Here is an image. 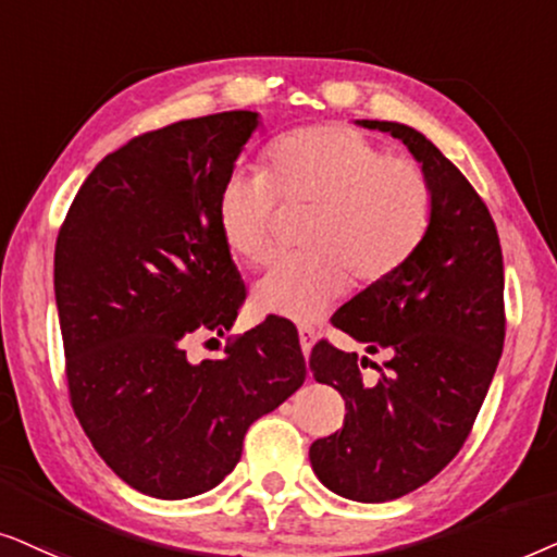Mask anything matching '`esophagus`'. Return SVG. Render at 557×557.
<instances>
[{
	"instance_id": "esophagus-1",
	"label": "esophagus",
	"mask_w": 557,
	"mask_h": 557,
	"mask_svg": "<svg viewBox=\"0 0 557 557\" xmlns=\"http://www.w3.org/2000/svg\"><path fill=\"white\" fill-rule=\"evenodd\" d=\"M298 336H300V348H302V354L310 356V348H313L315 338H318L315 329H310V325H300V329H298Z\"/></svg>"
}]
</instances>
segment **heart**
Returning a JSON list of instances; mask_svg holds the SVG:
<instances>
[{"instance_id":"heart-1","label":"heart","mask_w":557,"mask_h":557,"mask_svg":"<svg viewBox=\"0 0 557 557\" xmlns=\"http://www.w3.org/2000/svg\"><path fill=\"white\" fill-rule=\"evenodd\" d=\"M310 209L306 257L277 264L251 287L257 315L321 318L356 285H380L418 249L430 224V185L412 160L392 158L359 129L325 122L267 147L264 173H232L216 198L221 244L251 270L274 259V211Z\"/></svg>"}]
</instances>
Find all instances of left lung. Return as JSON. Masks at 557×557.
Here are the masks:
<instances>
[{
    "instance_id": "1",
    "label": "left lung",
    "mask_w": 557,
    "mask_h": 557,
    "mask_svg": "<svg viewBox=\"0 0 557 557\" xmlns=\"http://www.w3.org/2000/svg\"><path fill=\"white\" fill-rule=\"evenodd\" d=\"M399 139L430 185V224L412 257L380 285L354 295L333 325L384 354L380 380L364 382L367 356L318 341L315 382L346 403L344 428L310 446L315 476L354 502H389L441 473L461 450L504 346L499 234L479 193L418 129L356 119Z\"/></svg>"
}]
</instances>
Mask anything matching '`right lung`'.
I'll return each instance as SVG.
<instances>
[{
    "mask_svg": "<svg viewBox=\"0 0 557 557\" xmlns=\"http://www.w3.org/2000/svg\"><path fill=\"white\" fill-rule=\"evenodd\" d=\"M257 127V111H221L129 139L91 170L55 242L73 412L109 469L154 499L221 484L251 422L306 382L285 318L219 359L185 354L193 333L224 336L244 300L216 198Z\"/></svg>",
    "mask_w": 557,
    "mask_h": 557,
    "instance_id": "obj_1",
    "label": "right lung"
}]
</instances>
